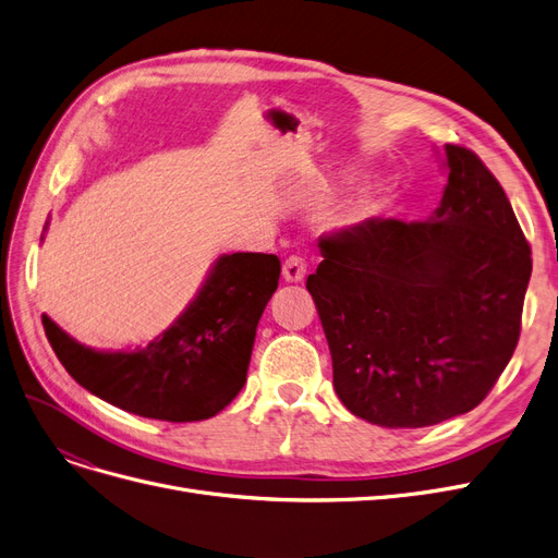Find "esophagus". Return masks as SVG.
Wrapping results in <instances>:
<instances>
[{
	"instance_id": "1",
	"label": "esophagus",
	"mask_w": 558,
	"mask_h": 558,
	"mask_svg": "<svg viewBox=\"0 0 558 558\" xmlns=\"http://www.w3.org/2000/svg\"><path fill=\"white\" fill-rule=\"evenodd\" d=\"M306 275V260L302 256H288L283 263V279L298 283Z\"/></svg>"
}]
</instances>
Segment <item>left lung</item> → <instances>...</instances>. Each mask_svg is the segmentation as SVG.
Returning <instances> with one entry per match:
<instances>
[{
  "label": "left lung",
  "mask_w": 558,
  "mask_h": 558,
  "mask_svg": "<svg viewBox=\"0 0 558 558\" xmlns=\"http://www.w3.org/2000/svg\"><path fill=\"white\" fill-rule=\"evenodd\" d=\"M449 183L426 221L371 217L318 240L306 279L333 389L383 428L474 410L520 339L531 247L478 155L447 144Z\"/></svg>",
  "instance_id": "1"
}]
</instances>
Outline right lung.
<instances>
[{"label":"right lung","instance_id":"1","mask_svg":"<svg viewBox=\"0 0 558 558\" xmlns=\"http://www.w3.org/2000/svg\"><path fill=\"white\" fill-rule=\"evenodd\" d=\"M279 275L275 254L219 256L175 323L132 352L86 348L46 314L43 327L63 368L105 403L146 418L204 421L225 410L247 383L256 327Z\"/></svg>","mask_w":558,"mask_h":558}]
</instances>
